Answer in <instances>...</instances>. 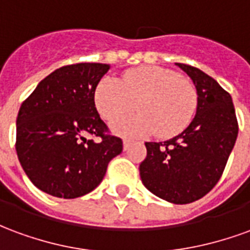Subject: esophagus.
Masks as SVG:
<instances>
[{
  "label": "esophagus",
  "instance_id": "esophagus-1",
  "mask_svg": "<svg viewBox=\"0 0 250 250\" xmlns=\"http://www.w3.org/2000/svg\"><path fill=\"white\" fill-rule=\"evenodd\" d=\"M130 143H131L130 139H125V141H123V147H125V150H127V147L130 146Z\"/></svg>",
  "mask_w": 250,
  "mask_h": 250
}]
</instances>
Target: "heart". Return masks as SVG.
I'll return each instance as SVG.
<instances>
[{"label":"heart","mask_w":250,"mask_h":250,"mask_svg":"<svg viewBox=\"0 0 250 250\" xmlns=\"http://www.w3.org/2000/svg\"><path fill=\"white\" fill-rule=\"evenodd\" d=\"M95 105L107 122H115L134 109L138 116L120 120L114 130L139 135L152 132L159 138L178 135L193 119L197 89L188 79L162 66L147 65L125 72L120 82L104 77L95 88Z\"/></svg>","instance_id":"1"}]
</instances>
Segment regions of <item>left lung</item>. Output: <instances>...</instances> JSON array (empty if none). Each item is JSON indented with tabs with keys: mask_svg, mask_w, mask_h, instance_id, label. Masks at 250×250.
<instances>
[{
	"mask_svg": "<svg viewBox=\"0 0 250 250\" xmlns=\"http://www.w3.org/2000/svg\"><path fill=\"white\" fill-rule=\"evenodd\" d=\"M197 88V114L185 131L166 142H146L139 166L143 185L168 202L185 205L202 198L225 170L238 134L230 93L195 66L177 62Z\"/></svg>",
	"mask_w": 250,
	"mask_h": 250,
	"instance_id": "obj_1",
	"label": "left lung"
}]
</instances>
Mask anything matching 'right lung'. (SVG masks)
<instances>
[{
    "instance_id": "obj_1",
    "label": "right lung",
    "mask_w": 250,
    "mask_h": 250,
    "mask_svg": "<svg viewBox=\"0 0 250 250\" xmlns=\"http://www.w3.org/2000/svg\"><path fill=\"white\" fill-rule=\"evenodd\" d=\"M108 69L100 62L62 66L21 104L16 151L28 178L44 193L65 199L91 193L123 150L95 107V88Z\"/></svg>"
}]
</instances>
